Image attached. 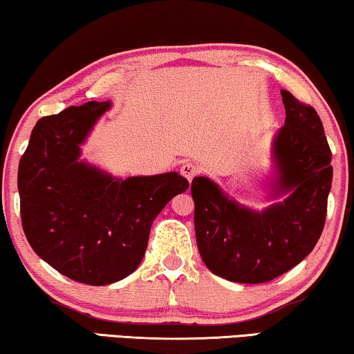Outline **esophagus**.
I'll return each instance as SVG.
<instances>
[{"label":"esophagus","mask_w":354,"mask_h":354,"mask_svg":"<svg viewBox=\"0 0 354 354\" xmlns=\"http://www.w3.org/2000/svg\"><path fill=\"white\" fill-rule=\"evenodd\" d=\"M198 172H199V169H198V166H194L193 162H185V165H182V167H180V174L187 178L188 182H192L193 178L198 176Z\"/></svg>","instance_id":"obj_1"}]
</instances>
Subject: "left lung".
<instances>
[{
    "instance_id": "1",
    "label": "left lung",
    "mask_w": 354,
    "mask_h": 354,
    "mask_svg": "<svg viewBox=\"0 0 354 354\" xmlns=\"http://www.w3.org/2000/svg\"><path fill=\"white\" fill-rule=\"evenodd\" d=\"M284 126L271 140L262 180L268 206L254 209L209 177H194V232L204 265L220 278L260 284L299 265L319 239L332 185V153L319 116L281 91Z\"/></svg>"
}]
</instances>
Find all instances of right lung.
<instances>
[{"instance_id":"right-lung-1","label":"right lung","mask_w":354,"mask_h":354,"mask_svg":"<svg viewBox=\"0 0 354 354\" xmlns=\"http://www.w3.org/2000/svg\"><path fill=\"white\" fill-rule=\"evenodd\" d=\"M111 100L41 118L19 165L24 233L39 259L89 286L139 268L153 220L189 187L178 172L121 178L81 158Z\"/></svg>"}]
</instances>
